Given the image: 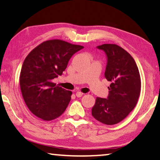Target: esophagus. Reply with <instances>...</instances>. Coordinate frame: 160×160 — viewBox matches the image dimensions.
I'll use <instances>...</instances> for the list:
<instances>
[{
	"instance_id": "34e87169",
	"label": "esophagus",
	"mask_w": 160,
	"mask_h": 160,
	"mask_svg": "<svg viewBox=\"0 0 160 160\" xmlns=\"http://www.w3.org/2000/svg\"><path fill=\"white\" fill-rule=\"evenodd\" d=\"M82 95H83V93H82V92H80V91H78V92H76V96H77L78 98H80V97H82Z\"/></svg>"
}]
</instances>
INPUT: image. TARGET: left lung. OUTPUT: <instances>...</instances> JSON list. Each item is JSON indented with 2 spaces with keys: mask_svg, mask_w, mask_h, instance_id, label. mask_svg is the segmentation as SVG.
Returning a JSON list of instances; mask_svg holds the SVG:
<instances>
[{
  "mask_svg": "<svg viewBox=\"0 0 160 160\" xmlns=\"http://www.w3.org/2000/svg\"><path fill=\"white\" fill-rule=\"evenodd\" d=\"M98 48L107 55L105 76L111 84L108 99L96 98L92 115L105 125H115L136 106L141 91L140 75L135 60L122 48L115 44H103Z\"/></svg>",
  "mask_w": 160,
  "mask_h": 160,
  "instance_id": "1",
  "label": "left lung"
}]
</instances>
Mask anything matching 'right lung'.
I'll list each match as a JSON object with an SVG mask.
<instances>
[{
    "label": "right lung",
    "mask_w": 160,
    "mask_h": 160,
    "mask_svg": "<svg viewBox=\"0 0 160 160\" xmlns=\"http://www.w3.org/2000/svg\"><path fill=\"white\" fill-rule=\"evenodd\" d=\"M83 48L62 40H49L27 55L20 74V86L25 102L33 115L50 121L65 112L72 92L56 85L52 80L62 74L70 58Z\"/></svg>",
    "instance_id": "add662e5"
}]
</instances>
